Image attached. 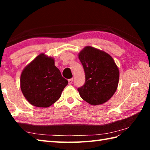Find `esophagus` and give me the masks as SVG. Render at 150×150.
<instances>
[{
    "label": "esophagus",
    "mask_w": 150,
    "mask_h": 150,
    "mask_svg": "<svg viewBox=\"0 0 150 150\" xmlns=\"http://www.w3.org/2000/svg\"><path fill=\"white\" fill-rule=\"evenodd\" d=\"M73 78H71V79H68V84H71L72 82H73Z\"/></svg>",
    "instance_id": "esophagus-1"
}]
</instances>
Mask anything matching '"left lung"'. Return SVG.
Returning a JSON list of instances; mask_svg holds the SVG:
<instances>
[{
  "label": "left lung",
  "instance_id": "left-lung-1",
  "mask_svg": "<svg viewBox=\"0 0 150 150\" xmlns=\"http://www.w3.org/2000/svg\"><path fill=\"white\" fill-rule=\"evenodd\" d=\"M85 73V82L78 91L82 99L91 105L106 103L115 92L119 71L109 54L86 46L79 55Z\"/></svg>",
  "mask_w": 150,
  "mask_h": 150
}]
</instances>
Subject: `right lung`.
<instances>
[{
  "mask_svg": "<svg viewBox=\"0 0 150 150\" xmlns=\"http://www.w3.org/2000/svg\"><path fill=\"white\" fill-rule=\"evenodd\" d=\"M68 84L55 66L52 57L37 56L24 69L21 88L29 103L36 107L47 108L59 99Z\"/></svg>",
  "mask_w": 150,
  "mask_h": 150,
  "instance_id": "1",
  "label": "right lung"
}]
</instances>
